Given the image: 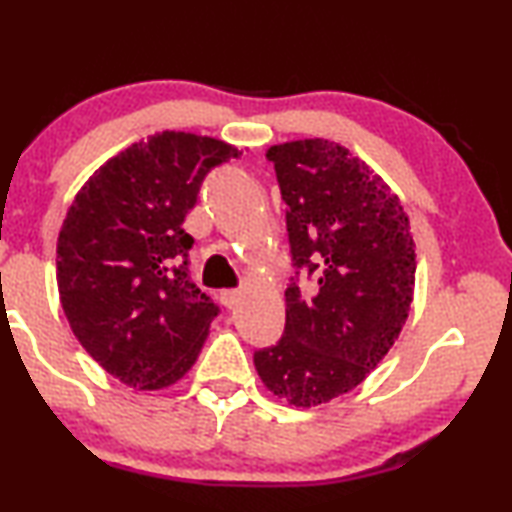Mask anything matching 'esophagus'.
<instances>
[{
    "label": "esophagus",
    "mask_w": 512,
    "mask_h": 512,
    "mask_svg": "<svg viewBox=\"0 0 512 512\" xmlns=\"http://www.w3.org/2000/svg\"><path fill=\"white\" fill-rule=\"evenodd\" d=\"M220 304L227 308H234L241 301V292L239 290H220Z\"/></svg>",
    "instance_id": "obj_1"
}]
</instances>
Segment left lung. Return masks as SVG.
Returning <instances> with one entry per match:
<instances>
[{
  "instance_id": "8db88e82",
  "label": "left lung",
  "mask_w": 512,
  "mask_h": 512,
  "mask_svg": "<svg viewBox=\"0 0 512 512\" xmlns=\"http://www.w3.org/2000/svg\"><path fill=\"white\" fill-rule=\"evenodd\" d=\"M294 264L313 283L285 290V336L255 352L266 390L297 408L355 390L406 325L415 241L392 187L327 139L271 146Z\"/></svg>"
}]
</instances>
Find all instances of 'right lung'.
<instances>
[{
	"label": "right lung",
	"instance_id": "1",
	"mask_svg": "<svg viewBox=\"0 0 512 512\" xmlns=\"http://www.w3.org/2000/svg\"><path fill=\"white\" fill-rule=\"evenodd\" d=\"M239 155L167 129L106 160L71 201L57 236L62 311L122 385L164 390L197 362L218 308L187 278L183 222L208 171Z\"/></svg>",
	"mask_w": 512,
	"mask_h": 512
}]
</instances>
